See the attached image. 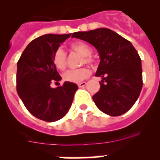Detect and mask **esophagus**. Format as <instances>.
<instances>
[{"mask_svg":"<svg viewBox=\"0 0 160 160\" xmlns=\"http://www.w3.org/2000/svg\"><path fill=\"white\" fill-rule=\"evenodd\" d=\"M87 85V83L86 82H81V83H78V87L79 88H83V87H85Z\"/></svg>","mask_w":160,"mask_h":160,"instance_id":"esophagus-1","label":"esophagus"}]
</instances>
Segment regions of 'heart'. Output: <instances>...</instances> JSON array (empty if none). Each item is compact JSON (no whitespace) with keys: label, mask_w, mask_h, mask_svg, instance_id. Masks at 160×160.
I'll use <instances>...</instances> for the list:
<instances>
[{"label":"heart","mask_w":160,"mask_h":160,"mask_svg":"<svg viewBox=\"0 0 160 160\" xmlns=\"http://www.w3.org/2000/svg\"><path fill=\"white\" fill-rule=\"evenodd\" d=\"M71 49L83 56V63L84 62L88 64L93 63V59H92L91 56H90L92 50L87 43L81 41L75 42L71 45ZM52 61L56 68L60 70H64L67 66V54L61 48H59L55 51L53 54ZM89 75V69L87 67H82L77 70H67L63 73L62 78L65 81L70 82V83H80Z\"/></svg>","instance_id":"1"}]
</instances>
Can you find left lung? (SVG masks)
Returning <instances> with one entry per match:
<instances>
[{
	"label": "left lung",
	"mask_w": 160,
	"mask_h": 160,
	"mask_svg": "<svg viewBox=\"0 0 160 160\" xmlns=\"http://www.w3.org/2000/svg\"><path fill=\"white\" fill-rule=\"evenodd\" d=\"M94 46L100 56L96 77H102L100 90L93 96L97 107L110 116L127 112L142 88V61L132 43L106 28L72 33Z\"/></svg>",
	"instance_id": "left-lung-1"
}]
</instances>
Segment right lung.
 Here are the masks:
<instances>
[{"mask_svg":"<svg viewBox=\"0 0 160 160\" xmlns=\"http://www.w3.org/2000/svg\"><path fill=\"white\" fill-rule=\"evenodd\" d=\"M68 35L47 34L32 41L22 52L17 63V92L32 115L45 122L59 120L67 114L78 86L64 82L52 88V81L61 77L52 61L59 46L70 38Z\"/></svg>","mask_w":160,"mask_h":160,"instance_id":"right-lung-1","label":"right lung"}]
</instances>
